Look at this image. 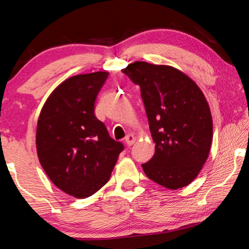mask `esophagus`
Returning a JSON list of instances; mask_svg holds the SVG:
<instances>
[{
	"mask_svg": "<svg viewBox=\"0 0 249 249\" xmlns=\"http://www.w3.org/2000/svg\"><path fill=\"white\" fill-rule=\"evenodd\" d=\"M135 141H136V138H135V136H134V135H132V134H128L127 136L125 137V144L127 145L128 147L132 146L134 142H135Z\"/></svg>",
	"mask_w": 249,
	"mask_h": 249,
	"instance_id": "esophagus-1",
	"label": "esophagus"
}]
</instances>
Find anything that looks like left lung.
Masks as SVG:
<instances>
[{"instance_id": "left-lung-1", "label": "left lung", "mask_w": 249, "mask_h": 249, "mask_svg": "<svg viewBox=\"0 0 249 249\" xmlns=\"http://www.w3.org/2000/svg\"><path fill=\"white\" fill-rule=\"evenodd\" d=\"M141 87L155 142V154L142 163L150 180L177 190L199 175L213 137L209 104L195 81L169 66L136 61L122 70Z\"/></svg>"}]
</instances>
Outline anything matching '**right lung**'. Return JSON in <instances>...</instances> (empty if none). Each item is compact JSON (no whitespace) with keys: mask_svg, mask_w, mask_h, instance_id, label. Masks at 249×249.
Returning <instances> with one entry per match:
<instances>
[{"mask_svg":"<svg viewBox=\"0 0 249 249\" xmlns=\"http://www.w3.org/2000/svg\"><path fill=\"white\" fill-rule=\"evenodd\" d=\"M107 72L78 74L58 86L37 123L39 162L60 190L79 199L107 182L124 145L96 119L94 103Z\"/></svg>","mask_w":249,"mask_h":249,"instance_id":"right-lung-1","label":"right lung"}]
</instances>
